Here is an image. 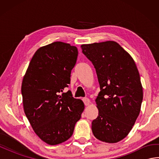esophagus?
<instances>
[{"instance_id": "34e87169", "label": "esophagus", "mask_w": 159, "mask_h": 159, "mask_svg": "<svg viewBox=\"0 0 159 159\" xmlns=\"http://www.w3.org/2000/svg\"><path fill=\"white\" fill-rule=\"evenodd\" d=\"M83 102H84V103H85V104L86 106H88L89 104V103H90V100H89V99L88 98H84L83 99Z\"/></svg>"}]
</instances>
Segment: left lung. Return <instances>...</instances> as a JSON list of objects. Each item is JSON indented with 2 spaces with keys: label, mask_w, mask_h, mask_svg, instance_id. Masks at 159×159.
<instances>
[{
  "label": "left lung",
  "mask_w": 159,
  "mask_h": 159,
  "mask_svg": "<svg viewBox=\"0 0 159 159\" xmlns=\"http://www.w3.org/2000/svg\"><path fill=\"white\" fill-rule=\"evenodd\" d=\"M81 48L95 67L100 89L93 134L104 142L117 143L130 133L140 113L143 88L139 71L131 56L116 42L83 44Z\"/></svg>",
  "instance_id": "left-lung-1"
}]
</instances>
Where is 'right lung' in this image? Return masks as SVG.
<instances>
[{
  "mask_svg": "<svg viewBox=\"0 0 159 159\" xmlns=\"http://www.w3.org/2000/svg\"><path fill=\"white\" fill-rule=\"evenodd\" d=\"M76 46L55 42L39 48L30 61L22 83L24 110L40 139L57 145L72 135L84 104L69 90L71 71L78 57Z\"/></svg>",
  "mask_w": 159,
  "mask_h": 159,
  "instance_id": "obj_1",
  "label": "right lung"
}]
</instances>
